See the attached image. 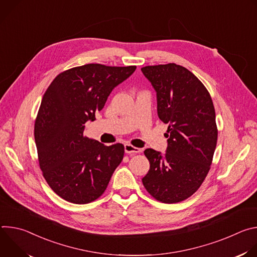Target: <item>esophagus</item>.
<instances>
[{
	"label": "esophagus",
	"mask_w": 257,
	"mask_h": 257,
	"mask_svg": "<svg viewBox=\"0 0 257 257\" xmlns=\"http://www.w3.org/2000/svg\"><path fill=\"white\" fill-rule=\"evenodd\" d=\"M124 150L126 154H138L141 153V150L138 148H135V146L131 145V144H125L124 145Z\"/></svg>",
	"instance_id": "34e87169"
}]
</instances>
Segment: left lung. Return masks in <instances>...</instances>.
I'll list each match as a JSON object with an SVG mask.
<instances>
[{"label":"left lung","instance_id":"left-lung-1","mask_svg":"<svg viewBox=\"0 0 257 257\" xmlns=\"http://www.w3.org/2000/svg\"><path fill=\"white\" fill-rule=\"evenodd\" d=\"M141 71L157 92L159 118L169 125L166 154L144 151L151 167L142 183L159 201L180 202L196 192L210 169L217 140L213 103L184 67L170 63Z\"/></svg>","mask_w":257,"mask_h":257}]
</instances>
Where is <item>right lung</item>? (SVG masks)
I'll return each instance as SVG.
<instances>
[{
    "label": "right lung",
    "mask_w": 257,
    "mask_h": 257,
    "mask_svg": "<svg viewBox=\"0 0 257 257\" xmlns=\"http://www.w3.org/2000/svg\"><path fill=\"white\" fill-rule=\"evenodd\" d=\"M136 66L86 64L62 72L44 94L34 124L40 167L50 187L63 199L85 204L106 189L124 157V145L105 146L83 135L107 96Z\"/></svg>",
    "instance_id": "right-lung-1"
}]
</instances>
